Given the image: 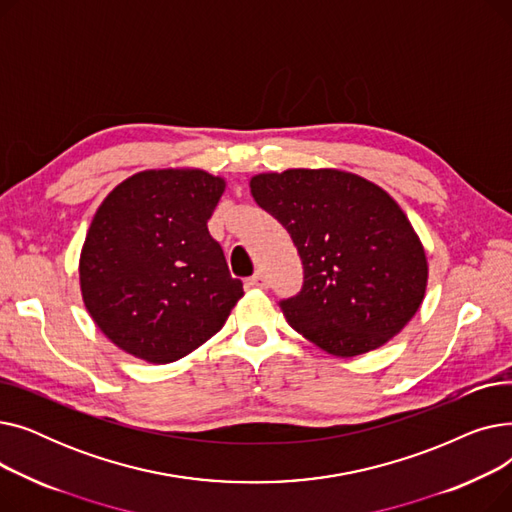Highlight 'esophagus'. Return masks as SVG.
Wrapping results in <instances>:
<instances>
[{"label":"esophagus","mask_w":512,"mask_h":512,"mask_svg":"<svg viewBox=\"0 0 512 512\" xmlns=\"http://www.w3.org/2000/svg\"><path fill=\"white\" fill-rule=\"evenodd\" d=\"M247 284L253 286V288H267V278H265L263 272H255V274L247 280Z\"/></svg>","instance_id":"1"}]
</instances>
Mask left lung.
Instances as JSON below:
<instances>
[{
    "mask_svg": "<svg viewBox=\"0 0 512 512\" xmlns=\"http://www.w3.org/2000/svg\"><path fill=\"white\" fill-rule=\"evenodd\" d=\"M251 193L303 261V288L280 301L290 328L336 357H357L409 324L425 294L427 259L380 186L340 170H286L255 176Z\"/></svg>",
    "mask_w": 512,
    "mask_h": 512,
    "instance_id": "1",
    "label": "left lung"
}]
</instances>
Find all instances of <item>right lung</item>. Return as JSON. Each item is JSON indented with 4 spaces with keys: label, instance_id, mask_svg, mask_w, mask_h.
Instances as JSON below:
<instances>
[{
    "label": "right lung",
    "instance_id": "1",
    "mask_svg": "<svg viewBox=\"0 0 512 512\" xmlns=\"http://www.w3.org/2000/svg\"><path fill=\"white\" fill-rule=\"evenodd\" d=\"M224 180L203 170H149L97 209L80 253V290L122 351L172 363L218 334L242 297L207 220Z\"/></svg>",
    "mask_w": 512,
    "mask_h": 512
}]
</instances>
